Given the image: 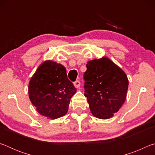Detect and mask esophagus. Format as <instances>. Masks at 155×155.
Masks as SVG:
<instances>
[{
  "label": "esophagus",
  "instance_id": "esophagus-1",
  "mask_svg": "<svg viewBox=\"0 0 155 155\" xmlns=\"http://www.w3.org/2000/svg\"><path fill=\"white\" fill-rule=\"evenodd\" d=\"M80 85H81V83H80L79 81H76L74 82V85L76 88H78L80 86Z\"/></svg>",
  "mask_w": 155,
  "mask_h": 155
}]
</instances>
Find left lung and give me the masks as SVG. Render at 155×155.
I'll use <instances>...</instances> for the list:
<instances>
[{"label":"left lung","instance_id":"left-lung-1","mask_svg":"<svg viewBox=\"0 0 155 155\" xmlns=\"http://www.w3.org/2000/svg\"><path fill=\"white\" fill-rule=\"evenodd\" d=\"M84 74L85 96L94 117L114 116L124 103L128 87L127 74L106 57L89 61Z\"/></svg>","mask_w":155,"mask_h":155}]
</instances>
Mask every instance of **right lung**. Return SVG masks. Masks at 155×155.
Wrapping results in <instances>:
<instances>
[{
  "label": "right lung",
  "instance_id": "1",
  "mask_svg": "<svg viewBox=\"0 0 155 155\" xmlns=\"http://www.w3.org/2000/svg\"><path fill=\"white\" fill-rule=\"evenodd\" d=\"M77 89L61 64L46 60L40 65L28 83V96L39 114L54 120L67 114Z\"/></svg>",
  "mask_w": 155,
  "mask_h": 155
}]
</instances>
